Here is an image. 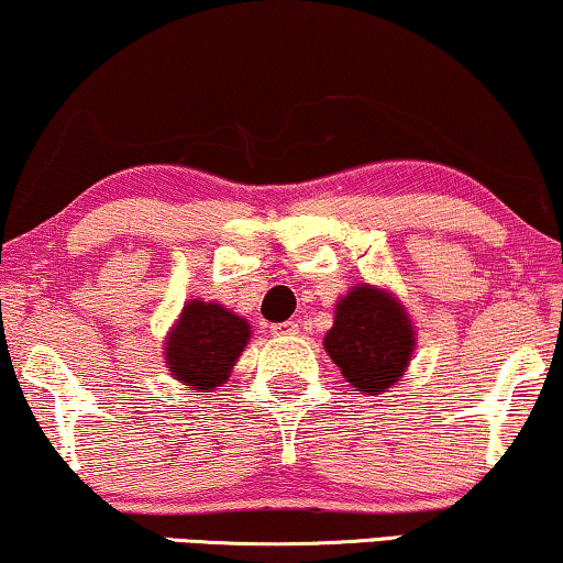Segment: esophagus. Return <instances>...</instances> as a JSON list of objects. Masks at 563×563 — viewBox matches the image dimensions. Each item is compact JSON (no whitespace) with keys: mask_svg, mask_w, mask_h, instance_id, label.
Returning a JSON list of instances; mask_svg holds the SVG:
<instances>
[{"mask_svg":"<svg viewBox=\"0 0 563 563\" xmlns=\"http://www.w3.org/2000/svg\"><path fill=\"white\" fill-rule=\"evenodd\" d=\"M269 332H273L275 338H290V334L298 332V324L296 322H277L269 327Z\"/></svg>","mask_w":563,"mask_h":563,"instance_id":"esophagus-1","label":"esophagus"}]
</instances>
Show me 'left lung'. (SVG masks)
<instances>
[{
  "label": "left lung",
  "instance_id": "obj_1",
  "mask_svg": "<svg viewBox=\"0 0 563 563\" xmlns=\"http://www.w3.org/2000/svg\"><path fill=\"white\" fill-rule=\"evenodd\" d=\"M324 347L358 393H384L410 364L408 314L389 294L361 286L338 303Z\"/></svg>",
  "mask_w": 563,
  "mask_h": 563
}]
</instances>
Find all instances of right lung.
I'll use <instances>...</instances> for the list:
<instances>
[{"instance_id":"right-lung-1","label":"right lung","mask_w":563,"mask_h":563,"mask_svg":"<svg viewBox=\"0 0 563 563\" xmlns=\"http://www.w3.org/2000/svg\"><path fill=\"white\" fill-rule=\"evenodd\" d=\"M249 340L246 319L220 303L189 301L166 343L168 368L195 389L220 387Z\"/></svg>"}]
</instances>
